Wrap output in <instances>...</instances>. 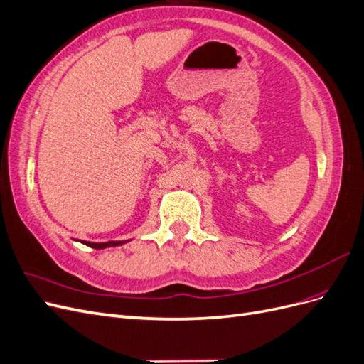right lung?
Returning <instances> with one entry per match:
<instances>
[{"label":"right lung","mask_w":364,"mask_h":364,"mask_svg":"<svg viewBox=\"0 0 364 364\" xmlns=\"http://www.w3.org/2000/svg\"><path fill=\"white\" fill-rule=\"evenodd\" d=\"M83 245L94 247V249H105V247H111V246H121V245H124V241H107V243H91V241H85Z\"/></svg>","instance_id":"add662e5"}]
</instances>
